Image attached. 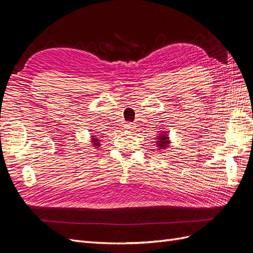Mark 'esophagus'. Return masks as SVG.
<instances>
[{
	"instance_id": "obj_1",
	"label": "esophagus",
	"mask_w": 253,
	"mask_h": 253,
	"mask_svg": "<svg viewBox=\"0 0 253 253\" xmlns=\"http://www.w3.org/2000/svg\"><path fill=\"white\" fill-rule=\"evenodd\" d=\"M135 127V125L133 124V122H126V124L125 125V128L126 129H133Z\"/></svg>"
}]
</instances>
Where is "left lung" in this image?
Wrapping results in <instances>:
<instances>
[{
	"label": "left lung",
	"mask_w": 253,
	"mask_h": 253,
	"mask_svg": "<svg viewBox=\"0 0 253 253\" xmlns=\"http://www.w3.org/2000/svg\"><path fill=\"white\" fill-rule=\"evenodd\" d=\"M165 133V132H164ZM158 141H157V145L159 149H166L169 147V137H168V135L166 134H162L158 136Z\"/></svg>",
	"instance_id": "1"
}]
</instances>
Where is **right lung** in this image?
Listing matches in <instances>:
<instances>
[{
    "label": "right lung",
    "mask_w": 253,
    "mask_h": 253,
    "mask_svg": "<svg viewBox=\"0 0 253 253\" xmlns=\"http://www.w3.org/2000/svg\"><path fill=\"white\" fill-rule=\"evenodd\" d=\"M93 144L95 145L96 148H99V145H100V143H99V139L98 138H93Z\"/></svg>",
    "instance_id": "add662e5"
}]
</instances>
